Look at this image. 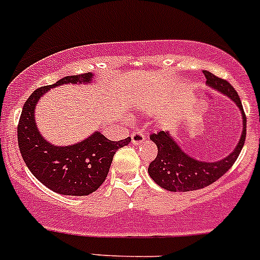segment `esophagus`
Returning <instances> with one entry per match:
<instances>
[{
    "instance_id": "esophagus-1",
    "label": "esophagus",
    "mask_w": 260,
    "mask_h": 260,
    "mask_svg": "<svg viewBox=\"0 0 260 260\" xmlns=\"http://www.w3.org/2000/svg\"><path fill=\"white\" fill-rule=\"evenodd\" d=\"M132 143L133 144H139L145 139V133L142 132V131H135L132 133Z\"/></svg>"
}]
</instances>
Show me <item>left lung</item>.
<instances>
[{
    "instance_id": "1",
    "label": "left lung",
    "mask_w": 260,
    "mask_h": 260,
    "mask_svg": "<svg viewBox=\"0 0 260 260\" xmlns=\"http://www.w3.org/2000/svg\"><path fill=\"white\" fill-rule=\"evenodd\" d=\"M204 75L206 78L207 86L223 93L239 108L243 119L242 135L235 149L223 159L216 161H202L190 156L181 149L169 131H160L150 135L152 142L158 147V155L149 164L148 173L159 186L173 192L199 190L218 180L235 164L246 141L247 119L238 93L230 82L217 78L210 71L205 70Z\"/></svg>"
}]
</instances>
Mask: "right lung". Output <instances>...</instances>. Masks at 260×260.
<instances>
[{"mask_svg": "<svg viewBox=\"0 0 260 260\" xmlns=\"http://www.w3.org/2000/svg\"><path fill=\"white\" fill-rule=\"evenodd\" d=\"M92 73L65 76L55 84L37 88L25 101L17 135L22 158L30 173L48 189L61 195L86 196L106 180L113 155L129 144L131 137L113 142L96 131L84 141L71 145H54L39 132L36 106L50 88L67 84H91Z\"/></svg>", "mask_w": 260, "mask_h": 260, "instance_id": "obj_1", "label": "right lung"}]
</instances>
